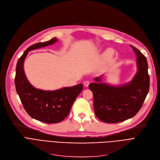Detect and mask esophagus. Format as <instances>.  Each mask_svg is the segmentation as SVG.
<instances>
[{
	"instance_id": "1",
	"label": "esophagus",
	"mask_w": 160,
	"mask_h": 160,
	"mask_svg": "<svg viewBox=\"0 0 160 160\" xmlns=\"http://www.w3.org/2000/svg\"><path fill=\"white\" fill-rule=\"evenodd\" d=\"M89 83H90L89 81H85L84 82H83V84H84V86L86 87H88V86L89 85Z\"/></svg>"
}]
</instances>
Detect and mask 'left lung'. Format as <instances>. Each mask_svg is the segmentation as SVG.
<instances>
[{"label":"left lung","instance_id":"8db88e82","mask_svg":"<svg viewBox=\"0 0 160 160\" xmlns=\"http://www.w3.org/2000/svg\"><path fill=\"white\" fill-rule=\"evenodd\" d=\"M137 56L138 71L132 82L119 87H113L96 78L97 82L89 85L94 98L95 113L104 122H122L135 116L140 110L150 87L148 63L146 57L138 49L130 45Z\"/></svg>","mask_w":160,"mask_h":160}]
</instances>
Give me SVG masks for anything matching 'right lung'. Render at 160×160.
<instances>
[{"label":"right lung","mask_w":160,"mask_h":160,"mask_svg":"<svg viewBox=\"0 0 160 160\" xmlns=\"http://www.w3.org/2000/svg\"><path fill=\"white\" fill-rule=\"evenodd\" d=\"M56 38L33 44L25 50L16 65L15 85L22 104L32 118L45 123H57L69 115L75 99L83 89V85L64 88L55 91H43L33 88L25 76L23 63L30 50L52 45Z\"/></svg>","instance_id":"1"}]
</instances>
